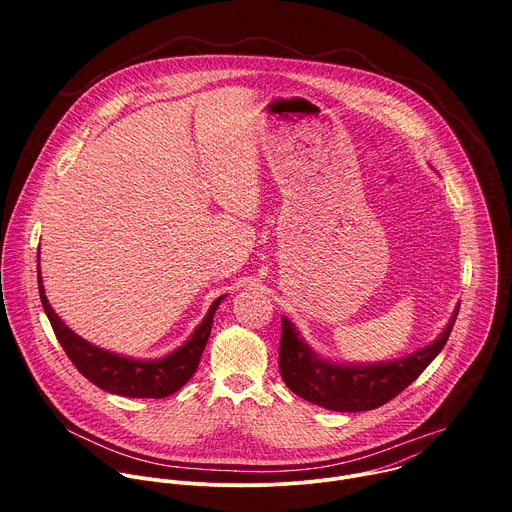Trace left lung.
<instances>
[{"instance_id": "left-lung-1", "label": "left lung", "mask_w": 512, "mask_h": 512, "mask_svg": "<svg viewBox=\"0 0 512 512\" xmlns=\"http://www.w3.org/2000/svg\"><path fill=\"white\" fill-rule=\"evenodd\" d=\"M460 304L450 324L429 346L389 362L338 364L318 356L287 318H281L279 373L283 383L302 399L330 411H371L407 389L446 346Z\"/></svg>"}]
</instances>
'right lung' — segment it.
<instances>
[{
	"label": "right lung",
	"instance_id": "obj_1",
	"mask_svg": "<svg viewBox=\"0 0 512 512\" xmlns=\"http://www.w3.org/2000/svg\"><path fill=\"white\" fill-rule=\"evenodd\" d=\"M40 257V255H38ZM38 291H40V300L42 308L52 324V330L70 358V362L75 364L77 371L89 379L93 385L99 389L113 393V395H123V397H145V399H164L178 389H182L190 377L194 375L202 350L208 342L210 328H212V318L218 308V304L223 302L225 296L216 298L204 316V320L198 324V328L192 332V336L176 348L172 354L158 358V360H135L127 358L121 354H113L109 350H103L87 340H83L79 334L72 332L50 308L46 294H44V285H42V275H40V263H38Z\"/></svg>",
	"mask_w": 512,
	"mask_h": 512
}]
</instances>
